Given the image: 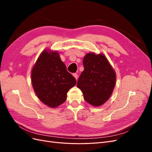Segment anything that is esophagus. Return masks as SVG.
I'll use <instances>...</instances> for the list:
<instances>
[{"mask_svg": "<svg viewBox=\"0 0 152 152\" xmlns=\"http://www.w3.org/2000/svg\"><path fill=\"white\" fill-rule=\"evenodd\" d=\"M73 77H74L75 78L76 80H77V78H78V75H77V73H73Z\"/></svg>", "mask_w": 152, "mask_h": 152, "instance_id": "obj_1", "label": "esophagus"}]
</instances>
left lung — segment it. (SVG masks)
Returning a JSON list of instances; mask_svg holds the SVG:
<instances>
[{
    "mask_svg": "<svg viewBox=\"0 0 152 152\" xmlns=\"http://www.w3.org/2000/svg\"><path fill=\"white\" fill-rule=\"evenodd\" d=\"M84 71L77 81V87L90 104L98 107L112 95L115 86V72L104 54L87 53L84 58Z\"/></svg>",
    "mask_w": 152,
    "mask_h": 152,
    "instance_id": "left-lung-1",
    "label": "left lung"
}]
</instances>
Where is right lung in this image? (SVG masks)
Masks as SVG:
<instances>
[{"mask_svg": "<svg viewBox=\"0 0 152 152\" xmlns=\"http://www.w3.org/2000/svg\"><path fill=\"white\" fill-rule=\"evenodd\" d=\"M31 84L39 99L50 108H56L66 99L69 89L76 80L67 70L57 51L44 50L31 70Z\"/></svg>", "mask_w": 152, "mask_h": 152, "instance_id": "obj_1", "label": "right lung"}]
</instances>
